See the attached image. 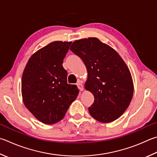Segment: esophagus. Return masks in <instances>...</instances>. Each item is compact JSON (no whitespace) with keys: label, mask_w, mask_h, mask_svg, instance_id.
<instances>
[{"label":"esophagus","mask_w":157,"mask_h":157,"mask_svg":"<svg viewBox=\"0 0 157 157\" xmlns=\"http://www.w3.org/2000/svg\"><path fill=\"white\" fill-rule=\"evenodd\" d=\"M77 86H78V88L79 89V90L82 91L84 90V88H83V85H82V82L80 80H79L78 82H77Z\"/></svg>","instance_id":"34e87169"}]
</instances>
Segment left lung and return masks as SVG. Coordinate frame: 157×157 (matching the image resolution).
<instances>
[{
	"instance_id": "8db88e82",
	"label": "left lung",
	"mask_w": 157,
	"mask_h": 157,
	"mask_svg": "<svg viewBox=\"0 0 157 157\" xmlns=\"http://www.w3.org/2000/svg\"><path fill=\"white\" fill-rule=\"evenodd\" d=\"M70 50L86 67L85 88L95 98L88 108L90 115L102 123L116 120L130 105L134 91L132 76L123 59L97 38L75 40Z\"/></svg>"
}]
</instances>
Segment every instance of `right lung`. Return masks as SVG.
Here are the masks:
<instances>
[{
    "label": "right lung",
    "mask_w": 157,
    "mask_h": 157,
    "mask_svg": "<svg viewBox=\"0 0 157 157\" xmlns=\"http://www.w3.org/2000/svg\"><path fill=\"white\" fill-rule=\"evenodd\" d=\"M71 43L55 41L37 51L22 74L25 106L45 124H56L63 119L78 95L76 85L67 83V71L62 66Z\"/></svg>",
    "instance_id": "obj_1"
}]
</instances>
